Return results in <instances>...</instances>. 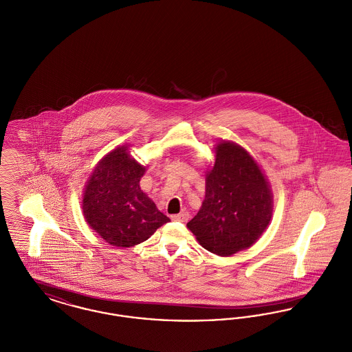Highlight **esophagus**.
Masks as SVG:
<instances>
[{"mask_svg": "<svg viewBox=\"0 0 352 352\" xmlns=\"http://www.w3.org/2000/svg\"><path fill=\"white\" fill-rule=\"evenodd\" d=\"M188 218H190V215H188V212H186V211L171 217V219H173V220H175V221H187Z\"/></svg>", "mask_w": 352, "mask_h": 352, "instance_id": "esophagus-1", "label": "esophagus"}]
</instances>
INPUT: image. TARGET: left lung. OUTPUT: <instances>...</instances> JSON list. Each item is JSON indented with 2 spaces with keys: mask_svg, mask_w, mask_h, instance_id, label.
<instances>
[{
  "mask_svg": "<svg viewBox=\"0 0 352 352\" xmlns=\"http://www.w3.org/2000/svg\"><path fill=\"white\" fill-rule=\"evenodd\" d=\"M272 214L273 192L263 168L239 144L219 141L206 171L204 201L187 228L204 250L227 257L252 247Z\"/></svg>",
  "mask_w": 352,
  "mask_h": 352,
  "instance_id": "1",
  "label": "left lung"
}]
</instances>
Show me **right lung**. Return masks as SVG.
<instances>
[{"label": "right lung", "instance_id": "1", "mask_svg": "<svg viewBox=\"0 0 352 352\" xmlns=\"http://www.w3.org/2000/svg\"><path fill=\"white\" fill-rule=\"evenodd\" d=\"M131 145H118L107 153L84 187L87 224L101 239L118 248H131L148 240L170 221L140 187L146 168L137 162Z\"/></svg>", "mask_w": 352, "mask_h": 352}]
</instances>
